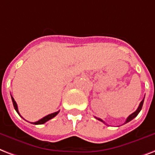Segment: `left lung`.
Masks as SVG:
<instances>
[{"label":"left lung","mask_w":155,"mask_h":155,"mask_svg":"<svg viewBox=\"0 0 155 155\" xmlns=\"http://www.w3.org/2000/svg\"><path fill=\"white\" fill-rule=\"evenodd\" d=\"M144 99H145V97H144ZM144 99H143V100H142V101H140V105H139V106H138L137 110H136L135 112H133V114H130V115H129V116L127 117V120H126V121H125L124 124H127V123L130 122L131 120H133V119H134V118H135V117L137 116V115L138 114H139V112L140 111V110H141V108H142V106H143ZM96 119H97V120H100V121H101V122H103L104 124H105V122H104V121H103V120H101V119H99V118H96Z\"/></svg>","instance_id":"obj_1"}]
</instances>
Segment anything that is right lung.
I'll list each match as a JSON object with an SVG mask.
<instances>
[{"label": "right lung", "mask_w": 155, "mask_h": 155, "mask_svg": "<svg viewBox=\"0 0 155 155\" xmlns=\"http://www.w3.org/2000/svg\"><path fill=\"white\" fill-rule=\"evenodd\" d=\"M11 98H12V101H13V105H14V107H15V110L17 111V113L20 115L19 112H18V106H17V103H16V101H15V99H14V97L11 96ZM59 113V110L57 112H54V113H52V114H48V115H46V116H45L44 118H42L41 120H38V121H36V122L35 123H31V124H45V122H47V121H49V120H51V119H53L54 117H55L57 115V114H58Z\"/></svg>", "instance_id": "add662e5"}]
</instances>
